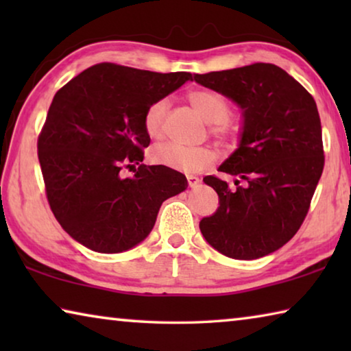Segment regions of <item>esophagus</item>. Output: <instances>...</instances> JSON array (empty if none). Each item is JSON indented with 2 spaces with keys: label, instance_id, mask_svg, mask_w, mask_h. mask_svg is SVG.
<instances>
[{
  "label": "esophagus",
  "instance_id": "1",
  "mask_svg": "<svg viewBox=\"0 0 351 351\" xmlns=\"http://www.w3.org/2000/svg\"><path fill=\"white\" fill-rule=\"evenodd\" d=\"M187 182H189V187H192V189H195V187H198L199 186V182H201V180L198 176H193V175H189L187 176Z\"/></svg>",
  "mask_w": 351,
  "mask_h": 351
}]
</instances>
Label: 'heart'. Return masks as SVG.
<instances>
[{"instance_id":"b5f03b06","label":"heart","mask_w":351,"mask_h":351,"mask_svg":"<svg viewBox=\"0 0 351 351\" xmlns=\"http://www.w3.org/2000/svg\"><path fill=\"white\" fill-rule=\"evenodd\" d=\"M189 104L193 110L212 123L210 133L221 141H234L239 130L229 121L232 110L221 94L212 90H195L187 94ZM169 100L159 99L147 106L144 112V130L152 139L161 138ZM152 162L173 169L182 173H198L215 162L217 154L210 147H182L178 144H159L150 150Z\"/></svg>"}]
</instances>
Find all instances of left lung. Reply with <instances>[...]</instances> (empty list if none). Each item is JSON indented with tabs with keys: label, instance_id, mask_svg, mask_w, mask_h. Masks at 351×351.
<instances>
[{
	"label": "left lung",
	"instance_id": "left-lung-1",
	"mask_svg": "<svg viewBox=\"0 0 351 351\" xmlns=\"http://www.w3.org/2000/svg\"><path fill=\"white\" fill-rule=\"evenodd\" d=\"M193 79L243 110L239 148L218 167L237 178L235 187L217 176L204 178L218 193L219 207L201 219V234L226 257H265L299 230L322 175L316 102L287 71L271 63L195 74Z\"/></svg>",
	"mask_w": 351,
	"mask_h": 351
}]
</instances>
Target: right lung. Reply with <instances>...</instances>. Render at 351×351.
<instances>
[{
    "mask_svg": "<svg viewBox=\"0 0 351 351\" xmlns=\"http://www.w3.org/2000/svg\"><path fill=\"white\" fill-rule=\"evenodd\" d=\"M190 73L99 63L57 91L38 136L46 197L62 228L91 251L123 252L152 232L159 207L187 189L186 176L141 164L150 136L144 112ZM140 165L123 178V167Z\"/></svg>",
    "mask_w": 351,
    "mask_h": 351,
    "instance_id": "1",
    "label": "right lung"
}]
</instances>
